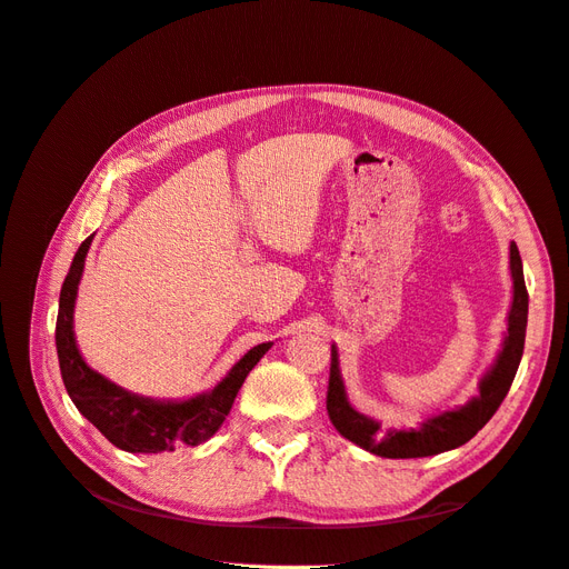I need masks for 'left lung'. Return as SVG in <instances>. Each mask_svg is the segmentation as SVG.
Returning <instances> with one entry per match:
<instances>
[{"mask_svg":"<svg viewBox=\"0 0 569 569\" xmlns=\"http://www.w3.org/2000/svg\"><path fill=\"white\" fill-rule=\"evenodd\" d=\"M510 270H512V306L508 313V337L503 341V351L498 353L493 368L487 372L479 385V396L470 403H465L456 410L441 412V416L422 422L420 429H401V432H382V425L375 422L358 410L351 408L343 391L337 351L332 347L330 360V385H327V416L341 437L358 443L375 456L382 458H425L437 456L443 451L458 449L468 443L481 427H485L498 406L510 391L515 372L520 368L522 351H525V332H527V311H529V295L525 287L522 258L518 244H510Z\"/></svg>","mask_w":569,"mask_h":569,"instance_id":"left-lung-1","label":"left lung"}]
</instances>
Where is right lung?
Masks as SVG:
<instances>
[{
	"instance_id": "right-lung-1",
	"label": "right lung",
	"mask_w": 569,
	"mask_h": 569,
	"mask_svg": "<svg viewBox=\"0 0 569 569\" xmlns=\"http://www.w3.org/2000/svg\"><path fill=\"white\" fill-rule=\"evenodd\" d=\"M90 244L92 237L80 244L59 297L57 353L61 380L71 401L101 435L128 453H161L173 451L178 446H199L211 439L230 412L247 375L272 343H258L216 389L189 401H151L111 385L107 377L88 368L73 337V303Z\"/></svg>"
}]
</instances>
